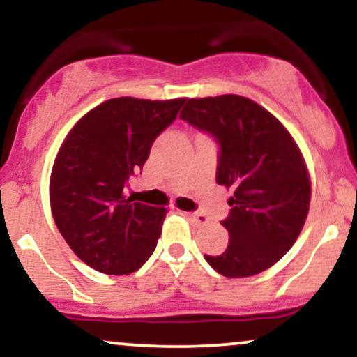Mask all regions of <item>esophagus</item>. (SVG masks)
Wrapping results in <instances>:
<instances>
[{
	"instance_id": "esophagus-1",
	"label": "esophagus",
	"mask_w": 357,
	"mask_h": 357,
	"mask_svg": "<svg viewBox=\"0 0 357 357\" xmlns=\"http://www.w3.org/2000/svg\"><path fill=\"white\" fill-rule=\"evenodd\" d=\"M188 218H191L192 221L197 222V225H208V218L204 216V214H199V213H186Z\"/></svg>"
}]
</instances>
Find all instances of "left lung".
<instances>
[{
	"label": "left lung",
	"mask_w": 357,
	"mask_h": 357,
	"mask_svg": "<svg viewBox=\"0 0 357 357\" xmlns=\"http://www.w3.org/2000/svg\"><path fill=\"white\" fill-rule=\"evenodd\" d=\"M179 118L216 137V181L233 190L221 222L229 244L204 259L226 278L266 271L289 251L307 218L311 179L298 144L276 116L238 94L191 98Z\"/></svg>",
	"instance_id": "left-lung-1"
}]
</instances>
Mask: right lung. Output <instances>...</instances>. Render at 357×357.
Returning <instances> with one entry per match:
<instances>
[{
	"mask_svg": "<svg viewBox=\"0 0 357 357\" xmlns=\"http://www.w3.org/2000/svg\"><path fill=\"white\" fill-rule=\"evenodd\" d=\"M184 101L113 98L64 137L50 178L51 213L64 241L89 268L130 274L156 249L166 209L132 203L124 184L143 167L153 141Z\"/></svg>",
	"mask_w": 357,
	"mask_h": 357,
	"instance_id": "obj_1",
	"label": "right lung"
}]
</instances>
